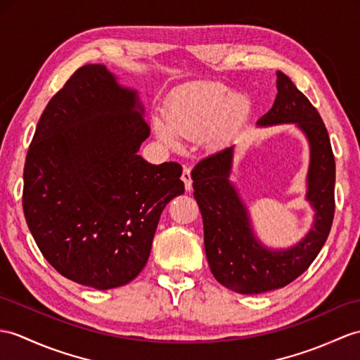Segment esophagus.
<instances>
[{
    "instance_id": "obj_1",
    "label": "esophagus",
    "mask_w": 360,
    "mask_h": 360,
    "mask_svg": "<svg viewBox=\"0 0 360 360\" xmlns=\"http://www.w3.org/2000/svg\"><path fill=\"white\" fill-rule=\"evenodd\" d=\"M181 179L184 181V186H186V190H191V176H190V169L188 167H184V170H182V174H181Z\"/></svg>"
}]
</instances>
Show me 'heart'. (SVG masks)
Listing matches in <instances>:
<instances>
[{"mask_svg": "<svg viewBox=\"0 0 360 360\" xmlns=\"http://www.w3.org/2000/svg\"><path fill=\"white\" fill-rule=\"evenodd\" d=\"M248 96L230 94L216 82H200L178 90L164 107V122L156 121V135L164 144L176 146L178 138L202 136L207 144L221 146L247 120Z\"/></svg>", "mask_w": 360, "mask_h": 360, "instance_id": "b5f03b06", "label": "heart"}]
</instances>
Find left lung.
Instances as JSON below:
<instances>
[{"mask_svg":"<svg viewBox=\"0 0 360 360\" xmlns=\"http://www.w3.org/2000/svg\"><path fill=\"white\" fill-rule=\"evenodd\" d=\"M274 104L259 125L296 124L310 144L307 199L314 208L308 235L287 250L265 248L255 238L247 207L230 182L233 146L202 158L191 170L193 195L204 222L205 255L214 279L240 295L282 288L299 278L319 255L334 218L336 162L319 112L285 73L276 72Z\"/></svg>","mask_w":360,"mask_h":360,"instance_id":"8db88e82","label":"left lung"}]
</instances>
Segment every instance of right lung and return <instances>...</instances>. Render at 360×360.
I'll return each instance as SVG.
<instances>
[{"label": "right lung", "mask_w": 360, "mask_h": 360, "mask_svg": "<svg viewBox=\"0 0 360 360\" xmlns=\"http://www.w3.org/2000/svg\"><path fill=\"white\" fill-rule=\"evenodd\" d=\"M148 136L138 91L103 64L79 67L46 105L24 164L22 210L64 278L108 290L146 266L164 207L184 193L178 162L138 155Z\"/></svg>", "instance_id": "1"}]
</instances>
